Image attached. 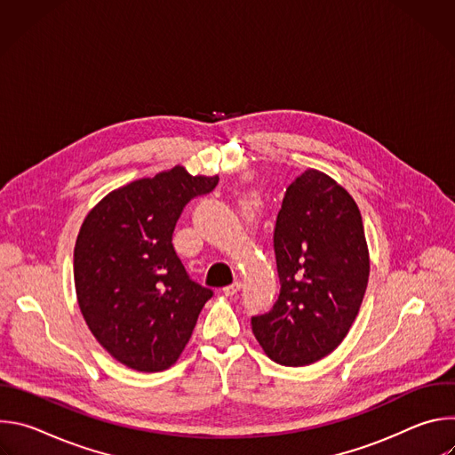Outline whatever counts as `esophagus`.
Returning a JSON list of instances; mask_svg holds the SVG:
<instances>
[{
	"mask_svg": "<svg viewBox=\"0 0 455 455\" xmlns=\"http://www.w3.org/2000/svg\"><path fill=\"white\" fill-rule=\"evenodd\" d=\"M239 290H241V283H239V281H234L232 284H228V286L223 288V293H225L227 297H232V295H235Z\"/></svg>",
	"mask_w": 455,
	"mask_h": 455,
	"instance_id": "34e87169",
	"label": "esophagus"
}]
</instances>
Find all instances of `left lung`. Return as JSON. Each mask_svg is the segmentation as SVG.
Instances as JSON below:
<instances>
[{
  "label": "left lung",
  "mask_w": 455,
  "mask_h": 455,
  "mask_svg": "<svg viewBox=\"0 0 455 455\" xmlns=\"http://www.w3.org/2000/svg\"><path fill=\"white\" fill-rule=\"evenodd\" d=\"M281 293L251 331L277 363H313L346 339L369 279L360 211L335 180L307 169L286 188L274 228Z\"/></svg>",
  "instance_id": "obj_1"
}]
</instances>
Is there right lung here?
<instances>
[{
  "label": "right lung",
  "mask_w": 455,
  "mask_h": 455,
  "mask_svg": "<svg viewBox=\"0 0 455 455\" xmlns=\"http://www.w3.org/2000/svg\"><path fill=\"white\" fill-rule=\"evenodd\" d=\"M218 181L174 167L113 190L86 216L74 250L77 300L93 337L120 363L144 372L171 367L214 295L187 274L172 232L187 204Z\"/></svg>",
  "instance_id": "obj_1"
}]
</instances>
